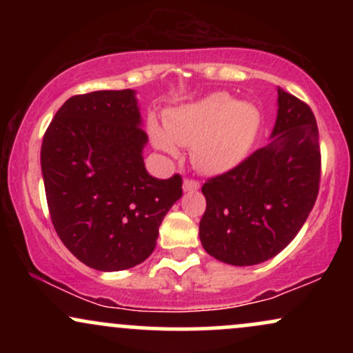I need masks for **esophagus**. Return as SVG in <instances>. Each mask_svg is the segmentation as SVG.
I'll list each match as a JSON object with an SVG mask.
<instances>
[{
    "label": "esophagus",
    "mask_w": 353,
    "mask_h": 353,
    "mask_svg": "<svg viewBox=\"0 0 353 353\" xmlns=\"http://www.w3.org/2000/svg\"><path fill=\"white\" fill-rule=\"evenodd\" d=\"M182 188H184V190L185 192H190V190H197L201 188V182L199 181H196V179H184V185H182Z\"/></svg>",
    "instance_id": "esophagus-1"
}]
</instances>
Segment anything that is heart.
I'll list each match as a JSON object with an SVG mask.
<instances>
[{"instance_id":"1","label":"heart","mask_w":353,"mask_h":353,"mask_svg":"<svg viewBox=\"0 0 353 353\" xmlns=\"http://www.w3.org/2000/svg\"><path fill=\"white\" fill-rule=\"evenodd\" d=\"M163 129L152 128L157 149L177 152V145H192V161L201 171L221 174L236 168L249 154L257 136L261 116L252 104L236 103L228 94H210L196 103L172 109Z\"/></svg>"}]
</instances>
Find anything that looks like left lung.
<instances>
[{
    "label": "left lung",
    "mask_w": 353,
    "mask_h": 353,
    "mask_svg": "<svg viewBox=\"0 0 353 353\" xmlns=\"http://www.w3.org/2000/svg\"><path fill=\"white\" fill-rule=\"evenodd\" d=\"M272 143L202 185L199 236L205 252L232 265H255L285 249L319 194L320 145L314 112L279 89Z\"/></svg>",
    "instance_id": "obj_1"
}]
</instances>
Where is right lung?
<instances>
[{
    "label": "right lung",
    "instance_id": "obj_1",
    "mask_svg": "<svg viewBox=\"0 0 353 353\" xmlns=\"http://www.w3.org/2000/svg\"><path fill=\"white\" fill-rule=\"evenodd\" d=\"M148 134L132 89L72 96L44 132L41 171L54 230L96 270L144 262L159 225L182 196V177L156 179L144 168Z\"/></svg>",
    "mask_w": 353,
    "mask_h": 353
}]
</instances>
